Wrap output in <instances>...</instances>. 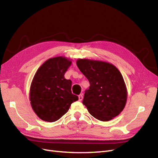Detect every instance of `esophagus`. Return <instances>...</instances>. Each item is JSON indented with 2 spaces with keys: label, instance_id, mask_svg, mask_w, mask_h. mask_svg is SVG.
Instances as JSON below:
<instances>
[{
  "label": "esophagus",
  "instance_id": "obj_1",
  "mask_svg": "<svg viewBox=\"0 0 158 158\" xmlns=\"http://www.w3.org/2000/svg\"><path fill=\"white\" fill-rule=\"evenodd\" d=\"M78 99H79V101H82V100L83 99L82 94H80V95H78Z\"/></svg>",
  "mask_w": 158,
  "mask_h": 158
}]
</instances>
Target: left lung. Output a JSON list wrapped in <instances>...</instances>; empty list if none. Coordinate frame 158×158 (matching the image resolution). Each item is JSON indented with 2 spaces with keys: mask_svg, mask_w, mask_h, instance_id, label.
Here are the masks:
<instances>
[{
  "mask_svg": "<svg viewBox=\"0 0 158 158\" xmlns=\"http://www.w3.org/2000/svg\"><path fill=\"white\" fill-rule=\"evenodd\" d=\"M76 64L90 84L82 102L90 114L101 121L118 115L127 100V89L120 71L102 60L79 59Z\"/></svg>",
  "mask_w": 158,
  "mask_h": 158,
  "instance_id": "1",
  "label": "left lung"
}]
</instances>
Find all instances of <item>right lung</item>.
<instances>
[{
	"label": "right lung",
	"instance_id": "obj_1",
	"mask_svg": "<svg viewBox=\"0 0 158 158\" xmlns=\"http://www.w3.org/2000/svg\"><path fill=\"white\" fill-rule=\"evenodd\" d=\"M71 64L72 60L65 56L53 57L44 62L33 76L30 101L41 120L50 123L59 120L78 99L72 94V81L64 76Z\"/></svg>",
	"mask_w": 158,
	"mask_h": 158
}]
</instances>
